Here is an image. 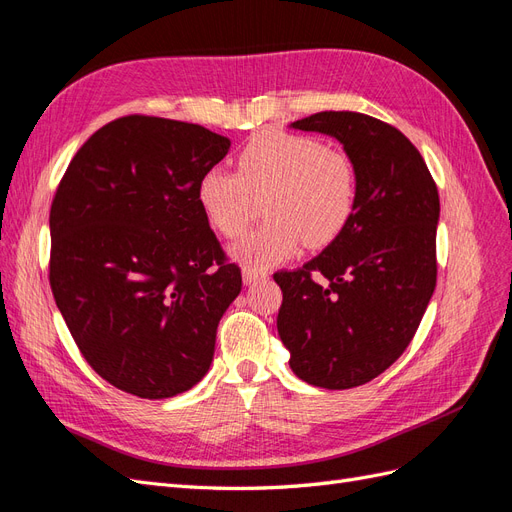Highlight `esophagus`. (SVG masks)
Listing matches in <instances>:
<instances>
[{
  "instance_id": "obj_1",
  "label": "esophagus",
  "mask_w": 512,
  "mask_h": 512,
  "mask_svg": "<svg viewBox=\"0 0 512 512\" xmlns=\"http://www.w3.org/2000/svg\"><path fill=\"white\" fill-rule=\"evenodd\" d=\"M269 273L265 269H243V284L245 286H252L254 282H260V280H267Z\"/></svg>"
}]
</instances>
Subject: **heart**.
<instances>
[{
  "instance_id": "obj_1",
  "label": "heart",
  "mask_w": 512,
  "mask_h": 512,
  "mask_svg": "<svg viewBox=\"0 0 512 512\" xmlns=\"http://www.w3.org/2000/svg\"><path fill=\"white\" fill-rule=\"evenodd\" d=\"M209 226L235 239L250 226L256 203L265 224L245 235L232 254L245 267H269L297 252L329 245L356 207V168L348 153L314 136L262 132L237 156V173L213 166L196 185Z\"/></svg>"
}]
</instances>
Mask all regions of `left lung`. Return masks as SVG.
<instances>
[{
  "instance_id": "obj_1",
  "label": "left lung",
  "mask_w": 512,
  "mask_h": 512,
  "mask_svg": "<svg viewBox=\"0 0 512 512\" xmlns=\"http://www.w3.org/2000/svg\"><path fill=\"white\" fill-rule=\"evenodd\" d=\"M292 128L344 145L356 168V207L316 258L273 275L284 294L277 333L301 380L352 389L389 369L421 324L438 277V188L391 123L322 111Z\"/></svg>"
}]
</instances>
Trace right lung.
<instances>
[{
  "label": "right lung",
  "instance_id": "1",
  "mask_svg": "<svg viewBox=\"0 0 512 512\" xmlns=\"http://www.w3.org/2000/svg\"><path fill=\"white\" fill-rule=\"evenodd\" d=\"M228 149L198 123L126 115L87 138L57 185L53 297L85 361L119 391L166 399L209 371L241 269L196 185Z\"/></svg>",
  "mask_w": 512,
  "mask_h": 512
}]
</instances>
